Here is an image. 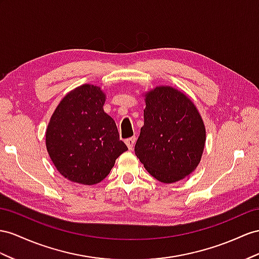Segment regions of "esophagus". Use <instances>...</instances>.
Listing matches in <instances>:
<instances>
[{"label": "esophagus", "mask_w": 259, "mask_h": 259, "mask_svg": "<svg viewBox=\"0 0 259 259\" xmlns=\"http://www.w3.org/2000/svg\"><path fill=\"white\" fill-rule=\"evenodd\" d=\"M136 140L137 138L136 137H131V138H128L125 139V144H127V147L129 148V150H132L135 148V143H136Z\"/></svg>", "instance_id": "1"}]
</instances>
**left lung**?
Instances as JSON below:
<instances>
[{"label":"left lung","mask_w":259,"mask_h":259,"mask_svg":"<svg viewBox=\"0 0 259 259\" xmlns=\"http://www.w3.org/2000/svg\"><path fill=\"white\" fill-rule=\"evenodd\" d=\"M144 124L135 152L149 173L165 184L183 180L200 163L205 128L195 104L176 89L145 94Z\"/></svg>","instance_id":"left-lung-1"}]
</instances>
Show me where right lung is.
I'll return each mask as SVG.
<instances>
[{"label":"right lung","instance_id":"right-lung-1","mask_svg":"<svg viewBox=\"0 0 259 259\" xmlns=\"http://www.w3.org/2000/svg\"><path fill=\"white\" fill-rule=\"evenodd\" d=\"M105 99L101 88L83 84L68 93L51 116L46 147L59 173L73 183L102 182L128 150L104 111Z\"/></svg>","mask_w":259,"mask_h":259}]
</instances>
